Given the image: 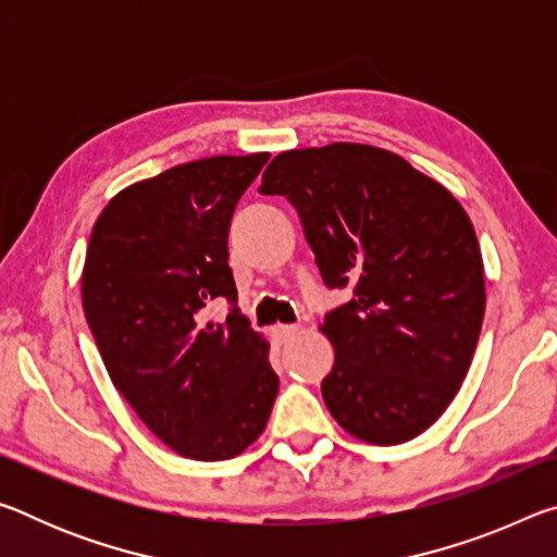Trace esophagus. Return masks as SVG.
<instances>
[{
    "mask_svg": "<svg viewBox=\"0 0 557 557\" xmlns=\"http://www.w3.org/2000/svg\"><path fill=\"white\" fill-rule=\"evenodd\" d=\"M295 334H297V324H280V326H275V338H277L280 344H287Z\"/></svg>",
    "mask_w": 557,
    "mask_h": 557,
    "instance_id": "obj_1",
    "label": "esophagus"
}]
</instances>
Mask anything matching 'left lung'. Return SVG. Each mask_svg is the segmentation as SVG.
<instances>
[{
    "instance_id": "1",
    "label": "left lung",
    "mask_w": 557,
    "mask_h": 557,
    "mask_svg": "<svg viewBox=\"0 0 557 557\" xmlns=\"http://www.w3.org/2000/svg\"><path fill=\"white\" fill-rule=\"evenodd\" d=\"M260 194L295 206L329 289V412L371 445L418 437L455 398L484 322V262L459 201L403 157L334 143L272 159Z\"/></svg>"
}]
</instances>
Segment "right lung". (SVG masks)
Instances as JSON below:
<instances>
[{"label": "right lung", "instance_id": "right-lung-1", "mask_svg": "<svg viewBox=\"0 0 557 557\" xmlns=\"http://www.w3.org/2000/svg\"><path fill=\"white\" fill-rule=\"evenodd\" d=\"M268 152L166 169L112 199L92 225L83 309L102 363L139 420L176 455L221 461L268 425L280 379L240 314L228 231ZM232 305L223 325L205 305Z\"/></svg>", "mask_w": 557, "mask_h": 557}]
</instances>
